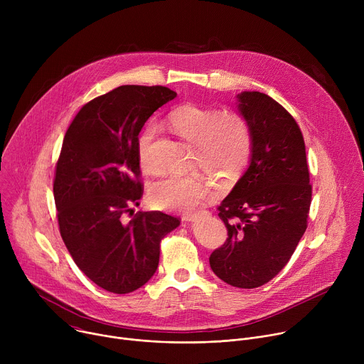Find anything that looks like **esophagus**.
<instances>
[{
	"label": "esophagus",
	"instance_id": "34e87169",
	"mask_svg": "<svg viewBox=\"0 0 364 364\" xmlns=\"http://www.w3.org/2000/svg\"><path fill=\"white\" fill-rule=\"evenodd\" d=\"M196 219V216L193 215V213H187V215H183V220L184 222H191V220H194Z\"/></svg>",
	"mask_w": 364,
	"mask_h": 364
}]
</instances>
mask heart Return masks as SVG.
I'll list each match as a JSON object with an SVG mask.
<instances>
[{
	"label": "heart",
	"instance_id": "obj_1",
	"mask_svg": "<svg viewBox=\"0 0 364 364\" xmlns=\"http://www.w3.org/2000/svg\"><path fill=\"white\" fill-rule=\"evenodd\" d=\"M173 129L194 144L196 163L226 180H236L249 166L253 136L249 122L235 111L183 105L168 115ZM159 135L155 122L146 124L136 142L138 159L145 170H155L151 148ZM215 193L213 184L200 176L168 174L149 186V200L167 212H191Z\"/></svg>",
	"mask_w": 364,
	"mask_h": 364
}]
</instances>
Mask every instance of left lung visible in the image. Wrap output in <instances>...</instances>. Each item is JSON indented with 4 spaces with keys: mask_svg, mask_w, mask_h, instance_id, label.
<instances>
[{
    "mask_svg": "<svg viewBox=\"0 0 364 364\" xmlns=\"http://www.w3.org/2000/svg\"><path fill=\"white\" fill-rule=\"evenodd\" d=\"M237 97L252 129V159L218 207L228 239L209 261L222 281L252 289L269 282L288 264L308 226L313 186L294 117L265 93L242 92Z\"/></svg>",
    "mask_w": 364,
    "mask_h": 364,
    "instance_id": "8db88e82",
    "label": "left lung"
}]
</instances>
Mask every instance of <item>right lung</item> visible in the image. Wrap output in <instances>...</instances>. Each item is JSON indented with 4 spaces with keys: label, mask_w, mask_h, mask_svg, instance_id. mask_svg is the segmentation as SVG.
Instances as JSON below:
<instances>
[{
    "label": "right lung",
    "mask_w": 364,
    "mask_h": 364,
    "mask_svg": "<svg viewBox=\"0 0 364 364\" xmlns=\"http://www.w3.org/2000/svg\"><path fill=\"white\" fill-rule=\"evenodd\" d=\"M176 96L166 86H119L85 103L63 139L53 181L59 230L77 268L114 294L149 281L161 239L180 225L161 212L132 210L144 193L138 135Z\"/></svg>",
    "instance_id": "1"
}]
</instances>
